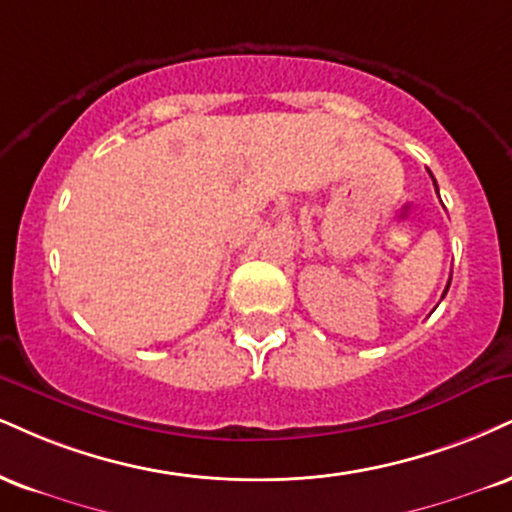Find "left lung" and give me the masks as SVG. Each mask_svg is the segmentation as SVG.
<instances>
[{"mask_svg":"<svg viewBox=\"0 0 512 512\" xmlns=\"http://www.w3.org/2000/svg\"><path fill=\"white\" fill-rule=\"evenodd\" d=\"M429 174H432V171H429ZM432 181H434V176H432ZM434 186H436V181H434ZM436 193H439V188H436ZM448 286H451V281H448ZM448 286H446V291H443V295L448 293ZM443 295H441V298H443Z\"/></svg>","mask_w":512,"mask_h":512,"instance_id":"obj_1","label":"left lung"}]
</instances>
